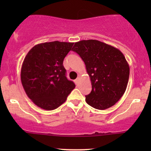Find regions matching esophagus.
Returning <instances> with one entry per match:
<instances>
[{"label":"esophagus","instance_id":"1","mask_svg":"<svg viewBox=\"0 0 151 151\" xmlns=\"http://www.w3.org/2000/svg\"><path fill=\"white\" fill-rule=\"evenodd\" d=\"M79 80H80V78H79V77H78L77 79H76V80H75V82H76V84H79Z\"/></svg>","mask_w":151,"mask_h":151}]
</instances>
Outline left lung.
<instances>
[{"mask_svg": "<svg viewBox=\"0 0 151 151\" xmlns=\"http://www.w3.org/2000/svg\"><path fill=\"white\" fill-rule=\"evenodd\" d=\"M72 50L82 59L91 79L92 89L86 96V103L99 110L114 106L124 95L129 81V65L124 54L96 40L75 42Z\"/></svg>", "mask_w": 151, "mask_h": 151, "instance_id": "obj_1", "label": "left lung"}]
</instances>
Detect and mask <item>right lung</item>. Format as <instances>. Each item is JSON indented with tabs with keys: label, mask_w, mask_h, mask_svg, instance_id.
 <instances>
[{
	"label": "right lung",
	"mask_w": 151,
	"mask_h": 151,
	"mask_svg": "<svg viewBox=\"0 0 151 151\" xmlns=\"http://www.w3.org/2000/svg\"><path fill=\"white\" fill-rule=\"evenodd\" d=\"M73 42H44L35 45L27 54L20 72L26 94L35 105L54 110L67 100L75 88L66 77L64 59L72 50Z\"/></svg>",
	"instance_id": "obj_1"
}]
</instances>
